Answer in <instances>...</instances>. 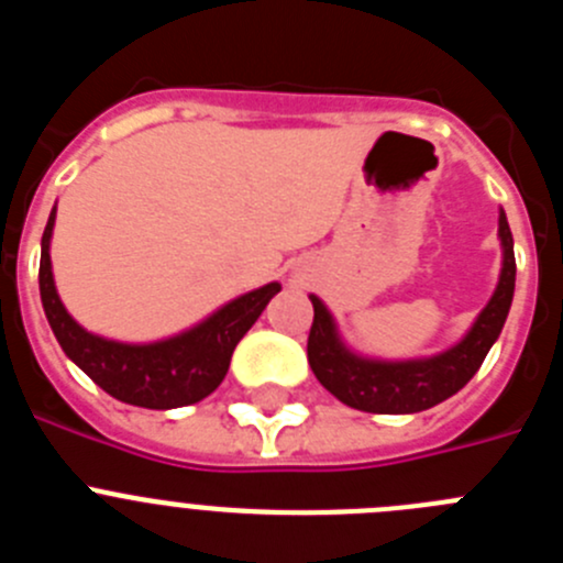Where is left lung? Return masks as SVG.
Masks as SVG:
<instances>
[{
    "label": "left lung",
    "mask_w": 563,
    "mask_h": 563,
    "mask_svg": "<svg viewBox=\"0 0 563 563\" xmlns=\"http://www.w3.org/2000/svg\"><path fill=\"white\" fill-rule=\"evenodd\" d=\"M499 245L501 271L494 296L482 307L465 335L434 355L402 357V361L363 355L343 341L330 307L318 296H310L316 318L307 341V361L318 383L341 402L369 415H417L456 395L479 372L514 305V233L501 208Z\"/></svg>",
    "instance_id": "left-lung-1"
}]
</instances>
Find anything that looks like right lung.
Returning a JSON list of instances; mask_svg holds the SVG:
<instances>
[{"mask_svg": "<svg viewBox=\"0 0 563 563\" xmlns=\"http://www.w3.org/2000/svg\"><path fill=\"white\" fill-rule=\"evenodd\" d=\"M56 228V208L49 211L42 236V265H38V290L47 324L62 343L64 355L76 363L84 375L101 386L114 400L141 406V409H180L211 395L228 375L236 343L256 324V318L273 296L282 290L278 282L256 287L231 298L211 316L183 332L157 341L129 343L96 335L84 330L69 316L53 278L49 242Z\"/></svg>", "mask_w": 563, "mask_h": 563, "instance_id": "right-lung-1", "label": "right lung"}]
</instances>
